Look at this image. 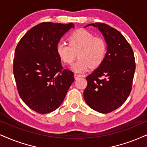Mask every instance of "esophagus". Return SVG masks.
<instances>
[{"instance_id": "esophagus-1", "label": "esophagus", "mask_w": 147, "mask_h": 147, "mask_svg": "<svg viewBox=\"0 0 147 147\" xmlns=\"http://www.w3.org/2000/svg\"><path fill=\"white\" fill-rule=\"evenodd\" d=\"M82 76V75H80V74H78V73H75L74 74V78H75V79H78V78Z\"/></svg>"}]
</instances>
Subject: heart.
Wrapping results in <instances>:
<instances>
[{
	"label": "heart",
	"instance_id": "b5f03b06",
	"mask_svg": "<svg viewBox=\"0 0 147 147\" xmlns=\"http://www.w3.org/2000/svg\"><path fill=\"white\" fill-rule=\"evenodd\" d=\"M69 43L59 42L56 51L60 59L65 64L70 65L76 57L79 59L72 66L77 72L84 71L88 68H97L104 61L107 45L103 38L95 37L88 30L82 29L74 32L69 36Z\"/></svg>",
	"mask_w": 147,
	"mask_h": 147
}]
</instances>
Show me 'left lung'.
Returning a JSON list of instances; mask_svg holds the SVG:
<instances>
[{"label": "left lung", "instance_id": "1", "mask_svg": "<svg viewBox=\"0 0 147 147\" xmlns=\"http://www.w3.org/2000/svg\"><path fill=\"white\" fill-rule=\"evenodd\" d=\"M89 25L98 28L108 46L104 61L86 77L84 98L93 110L109 113L122 106L131 93L136 69L134 54L125 38L115 28L104 23Z\"/></svg>", "mask_w": 147, "mask_h": 147}]
</instances>
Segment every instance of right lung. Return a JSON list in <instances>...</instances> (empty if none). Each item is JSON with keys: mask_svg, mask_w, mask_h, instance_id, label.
Here are the masks:
<instances>
[{"mask_svg": "<svg viewBox=\"0 0 147 147\" xmlns=\"http://www.w3.org/2000/svg\"><path fill=\"white\" fill-rule=\"evenodd\" d=\"M73 23L42 22L21 38L15 50L13 71L20 97L39 114L54 111L64 100L74 74L63 69L56 48Z\"/></svg>", "mask_w": 147, "mask_h": 147, "instance_id": "right-lung-1", "label": "right lung"}]
</instances>
